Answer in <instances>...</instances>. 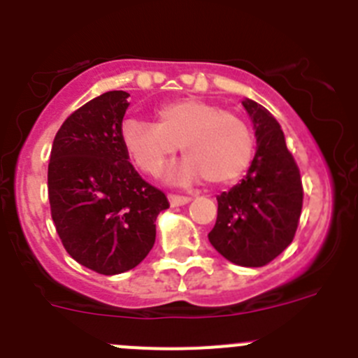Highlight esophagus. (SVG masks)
<instances>
[{"mask_svg":"<svg viewBox=\"0 0 358 358\" xmlns=\"http://www.w3.org/2000/svg\"><path fill=\"white\" fill-rule=\"evenodd\" d=\"M168 199L171 206H183V204H187V202H190L189 196H178V194H169Z\"/></svg>","mask_w":358,"mask_h":358,"instance_id":"esophagus-1","label":"esophagus"}]
</instances>
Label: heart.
Here are the masks:
<instances>
[{
  "mask_svg": "<svg viewBox=\"0 0 358 358\" xmlns=\"http://www.w3.org/2000/svg\"><path fill=\"white\" fill-rule=\"evenodd\" d=\"M122 143L140 171L159 175L178 145L187 159L171 173L178 182L204 178L209 185L236 182L252 157L248 122L218 103L183 96L157 107L156 122L128 119L121 129Z\"/></svg>",
  "mask_w": 358,
  "mask_h": 358,
  "instance_id": "obj_1",
  "label": "heart"
}]
</instances>
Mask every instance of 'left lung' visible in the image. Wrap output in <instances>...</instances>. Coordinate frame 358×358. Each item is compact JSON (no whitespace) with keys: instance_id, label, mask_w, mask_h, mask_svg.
<instances>
[{"instance_id":"1","label":"left lung","mask_w":358,"mask_h":358,"mask_svg":"<svg viewBox=\"0 0 358 358\" xmlns=\"http://www.w3.org/2000/svg\"><path fill=\"white\" fill-rule=\"evenodd\" d=\"M243 106L255 122L258 150L246 178L216 197L218 216L208 237L229 262L263 266L294 239L303 208V185L275 117L252 100Z\"/></svg>"}]
</instances>
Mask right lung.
<instances>
[{
	"mask_svg": "<svg viewBox=\"0 0 358 358\" xmlns=\"http://www.w3.org/2000/svg\"><path fill=\"white\" fill-rule=\"evenodd\" d=\"M128 93L107 92L72 112L48 162V199L64 248L102 275L131 270L156 241L166 194L138 175L122 143Z\"/></svg>",
	"mask_w": 358,
	"mask_h": 358,
	"instance_id": "1",
	"label": "right lung"
}]
</instances>
